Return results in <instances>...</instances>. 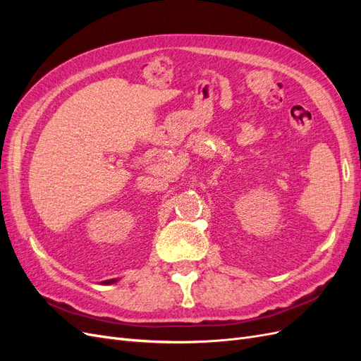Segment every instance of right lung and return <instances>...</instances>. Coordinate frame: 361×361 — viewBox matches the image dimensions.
Returning <instances> with one entry per match:
<instances>
[{
	"instance_id": "obj_1",
	"label": "right lung",
	"mask_w": 361,
	"mask_h": 361,
	"mask_svg": "<svg viewBox=\"0 0 361 361\" xmlns=\"http://www.w3.org/2000/svg\"><path fill=\"white\" fill-rule=\"evenodd\" d=\"M113 281H116V280H110V281H106V283H113Z\"/></svg>"
}]
</instances>
